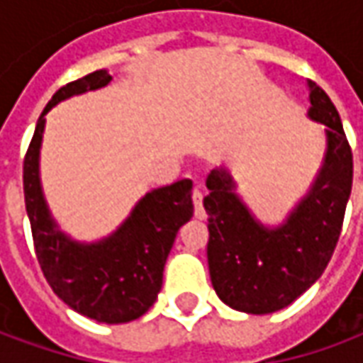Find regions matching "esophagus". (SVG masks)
Returning a JSON list of instances; mask_svg holds the SVG:
<instances>
[{"label":"esophagus","mask_w":363,"mask_h":363,"mask_svg":"<svg viewBox=\"0 0 363 363\" xmlns=\"http://www.w3.org/2000/svg\"><path fill=\"white\" fill-rule=\"evenodd\" d=\"M192 202H194V216L198 220H206V210L202 206V192L200 190H194L192 192Z\"/></svg>","instance_id":"esophagus-1"}]
</instances>
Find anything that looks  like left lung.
Instances as JSON below:
<instances>
[{"mask_svg": "<svg viewBox=\"0 0 363 363\" xmlns=\"http://www.w3.org/2000/svg\"><path fill=\"white\" fill-rule=\"evenodd\" d=\"M309 89V116L327 126V155L311 192L284 225L267 229L255 221L225 171L213 169L206 179L210 278L221 301L237 311L267 315L296 301L325 272L342 231L352 147L330 96L315 83Z\"/></svg>", "mask_w": 363, "mask_h": 363, "instance_id": "8db88e82", "label": "left lung"}]
</instances>
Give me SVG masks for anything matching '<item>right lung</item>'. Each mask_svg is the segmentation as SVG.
Here are the masks:
<instances>
[{
  "mask_svg": "<svg viewBox=\"0 0 363 363\" xmlns=\"http://www.w3.org/2000/svg\"><path fill=\"white\" fill-rule=\"evenodd\" d=\"M112 77L96 69L60 87L36 122L23 161V190L38 264L54 294L99 323H128L150 309L163 286V268L177 231L192 218V181L151 190L124 225L96 245H77L60 233L48 216L38 181L44 114L67 96L99 89Z\"/></svg>",
  "mask_w": 363,
  "mask_h": 363,
  "instance_id": "1",
  "label": "right lung"
}]
</instances>
